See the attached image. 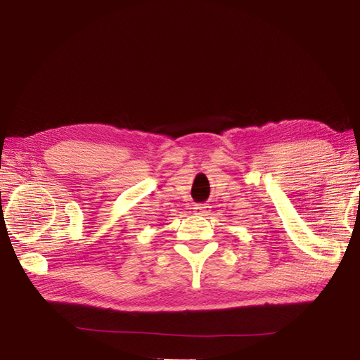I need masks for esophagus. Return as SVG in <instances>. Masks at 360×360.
Listing matches in <instances>:
<instances>
[{
  "instance_id": "esophagus-1",
  "label": "esophagus",
  "mask_w": 360,
  "mask_h": 360,
  "mask_svg": "<svg viewBox=\"0 0 360 360\" xmlns=\"http://www.w3.org/2000/svg\"><path fill=\"white\" fill-rule=\"evenodd\" d=\"M208 208H210V207H207V205H203V203L195 205V207H194V210H195V214L205 216V214H207V212H210V210H208Z\"/></svg>"
}]
</instances>
